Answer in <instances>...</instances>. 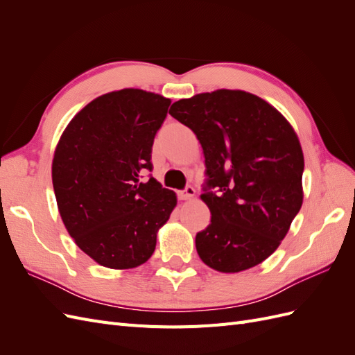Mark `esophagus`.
Here are the masks:
<instances>
[{"instance_id":"1","label":"esophagus","mask_w":355,"mask_h":355,"mask_svg":"<svg viewBox=\"0 0 355 355\" xmlns=\"http://www.w3.org/2000/svg\"><path fill=\"white\" fill-rule=\"evenodd\" d=\"M194 196H196V189L192 187H187L184 191H179L180 200H191Z\"/></svg>"}]
</instances>
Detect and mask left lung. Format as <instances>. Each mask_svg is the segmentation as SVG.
Listing matches in <instances>:
<instances>
[{"label": "left lung", "instance_id": "8db88e82", "mask_svg": "<svg viewBox=\"0 0 355 355\" xmlns=\"http://www.w3.org/2000/svg\"><path fill=\"white\" fill-rule=\"evenodd\" d=\"M168 114L196 133L206 158L200 198L211 219L196 237L200 259L225 274L262 263L304 202V153L295 128L244 90L200 93L175 102Z\"/></svg>", "mask_w": 355, "mask_h": 355}]
</instances>
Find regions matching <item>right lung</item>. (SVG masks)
Returning a JSON list of instances; mask_svg holds the SVG:
<instances>
[{
    "label": "right lung",
    "mask_w": 355,
    "mask_h": 355,
    "mask_svg": "<svg viewBox=\"0 0 355 355\" xmlns=\"http://www.w3.org/2000/svg\"><path fill=\"white\" fill-rule=\"evenodd\" d=\"M171 101L123 89L105 93L75 114L51 163L63 225L89 257L111 270H132L153 256L157 234L178 204L151 178L155 133Z\"/></svg>",
    "instance_id": "1"
}]
</instances>
